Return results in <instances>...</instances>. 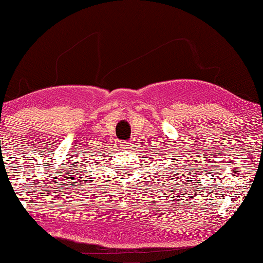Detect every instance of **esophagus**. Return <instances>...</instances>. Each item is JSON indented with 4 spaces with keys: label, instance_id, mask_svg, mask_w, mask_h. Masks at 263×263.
Returning a JSON list of instances; mask_svg holds the SVG:
<instances>
[{
    "label": "esophagus",
    "instance_id": "obj_1",
    "mask_svg": "<svg viewBox=\"0 0 263 263\" xmlns=\"http://www.w3.org/2000/svg\"><path fill=\"white\" fill-rule=\"evenodd\" d=\"M119 146H121V148L128 149V148L131 147V141H128V140H126V141H122V142H119Z\"/></svg>",
    "mask_w": 263,
    "mask_h": 263
}]
</instances>
